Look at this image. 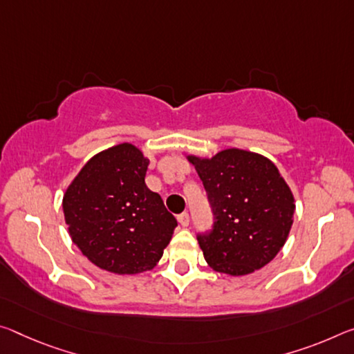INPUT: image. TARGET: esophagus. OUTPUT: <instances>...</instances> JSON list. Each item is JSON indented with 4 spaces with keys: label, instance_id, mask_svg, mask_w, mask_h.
<instances>
[{
    "label": "esophagus",
    "instance_id": "1",
    "mask_svg": "<svg viewBox=\"0 0 354 354\" xmlns=\"http://www.w3.org/2000/svg\"><path fill=\"white\" fill-rule=\"evenodd\" d=\"M178 222H179V225H181V227H187L189 222H190V217H189L187 212H183V214H179Z\"/></svg>",
    "mask_w": 354,
    "mask_h": 354
}]
</instances>
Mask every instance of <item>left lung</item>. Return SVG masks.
I'll return each mask as SVG.
<instances>
[{
  "instance_id": "8db88e82",
  "label": "left lung",
  "mask_w": 354,
  "mask_h": 354,
  "mask_svg": "<svg viewBox=\"0 0 354 354\" xmlns=\"http://www.w3.org/2000/svg\"><path fill=\"white\" fill-rule=\"evenodd\" d=\"M207 194L214 225L198 234L214 271L245 276L268 265L293 225L295 198L277 167L265 156L230 148L211 159L187 156Z\"/></svg>"
}]
</instances>
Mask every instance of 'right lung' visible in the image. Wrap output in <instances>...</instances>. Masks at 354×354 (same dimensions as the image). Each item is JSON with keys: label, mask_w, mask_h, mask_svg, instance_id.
<instances>
[{"label": "right lung", "mask_w": 354, "mask_h": 354, "mask_svg": "<svg viewBox=\"0 0 354 354\" xmlns=\"http://www.w3.org/2000/svg\"><path fill=\"white\" fill-rule=\"evenodd\" d=\"M148 164L137 147L116 145L91 157L63 197L74 244L109 272L153 269L178 225L160 195L145 184Z\"/></svg>", "instance_id": "obj_1"}]
</instances>
